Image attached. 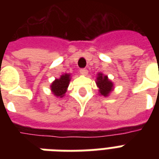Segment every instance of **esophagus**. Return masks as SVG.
Instances as JSON below:
<instances>
[{"mask_svg":"<svg viewBox=\"0 0 159 159\" xmlns=\"http://www.w3.org/2000/svg\"><path fill=\"white\" fill-rule=\"evenodd\" d=\"M80 73L83 74V75H87L88 74V70L85 69V68H82V69H80Z\"/></svg>","mask_w":159,"mask_h":159,"instance_id":"obj_1","label":"esophagus"}]
</instances>
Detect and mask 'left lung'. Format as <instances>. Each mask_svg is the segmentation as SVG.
<instances>
[{"instance_id":"8db88e82","label":"left lung","mask_w":159,"mask_h":159,"mask_svg":"<svg viewBox=\"0 0 159 159\" xmlns=\"http://www.w3.org/2000/svg\"><path fill=\"white\" fill-rule=\"evenodd\" d=\"M96 84L97 86L99 87V89H100L99 91H100V94H102L104 96H107L113 89L112 83L108 79L107 76H103V74H101V73L98 74Z\"/></svg>"}]
</instances>
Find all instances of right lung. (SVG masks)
I'll use <instances>...</instances> for the list:
<instances>
[{
  "label": "right lung",
  "instance_id": "1",
  "mask_svg": "<svg viewBox=\"0 0 159 159\" xmlns=\"http://www.w3.org/2000/svg\"><path fill=\"white\" fill-rule=\"evenodd\" d=\"M70 75L65 74L60 76V78L56 79L51 85V90L52 93L57 97H63L66 93V89L69 86Z\"/></svg>",
  "mask_w": 159,
  "mask_h": 159
}]
</instances>
